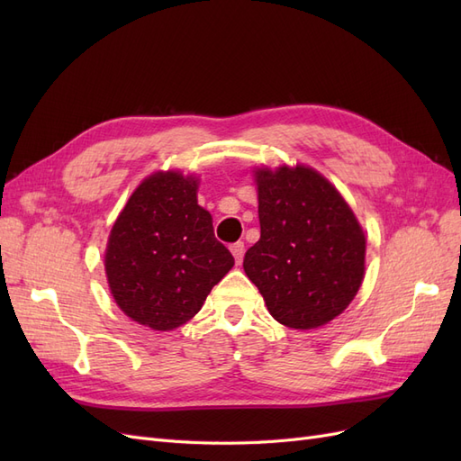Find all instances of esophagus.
<instances>
[{"mask_svg": "<svg viewBox=\"0 0 461 461\" xmlns=\"http://www.w3.org/2000/svg\"><path fill=\"white\" fill-rule=\"evenodd\" d=\"M230 252H232L236 263L240 265V263H242V258H244V242H234V244L230 246Z\"/></svg>", "mask_w": 461, "mask_h": 461, "instance_id": "1", "label": "esophagus"}]
</instances>
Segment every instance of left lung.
<instances>
[{"label": "left lung", "mask_w": 461, "mask_h": 461, "mask_svg": "<svg viewBox=\"0 0 461 461\" xmlns=\"http://www.w3.org/2000/svg\"><path fill=\"white\" fill-rule=\"evenodd\" d=\"M261 236L244 271L281 325L308 330L340 315L364 281L366 234L312 167L258 169Z\"/></svg>", "instance_id": "left-lung-1"}]
</instances>
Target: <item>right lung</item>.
<instances>
[{"label": "right lung", "instance_id": "add662e5", "mask_svg": "<svg viewBox=\"0 0 461 461\" xmlns=\"http://www.w3.org/2000/svg\"><path fill=\"white\" fill-rule=\"evenodd\" d=\"M196 192L194 176L151 175L132 192L109 234L111 294L124 315L153 330L185 325L234 265Z\"/></svg>", "mask_w": 461, "mask_h": 461}]
</instances>
